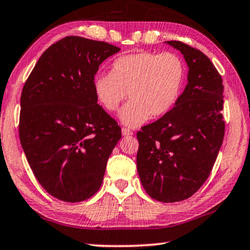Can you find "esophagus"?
Returning a JSON list of instances; mask_svg holds the SVG:
<instances>
[{
	"label": "esophagus",
	"instance_id": "34e87169",
	"mask_svg": "<svg viewBox=\"0 0 250 250\" xmlns=\"http://www.w3.org/2000/svg\"><path fill=\"white\" fill-rule=\"evenodd\" d=\"M122 135L123 136H130V135H133V133L127 128H122Z\"/></svg>",
	"mask_w": 250,
	"mask_h": 250
}]
</instances>
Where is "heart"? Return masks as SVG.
<instances>
[{
	"mask_svg": "<svg viewBox=\"0 0 250 250\" xmlns=\"http://www.w3.org/2000/svg\"><path fill=\"white\" fill-rule=\"evenodd\" d=\"M186 79L183 59L174 53L140 51L113 62L110 73L95 76L96 101L108 113L119 109L125 96L130 101L120 113L122 125L136 128L170 112L178 101Z\"/></svg>",
	"mask_w": 250,
	"mask_h": 250,
	"instance_id": "b5f03b06",
	"label": "heart"
}]
</instances>
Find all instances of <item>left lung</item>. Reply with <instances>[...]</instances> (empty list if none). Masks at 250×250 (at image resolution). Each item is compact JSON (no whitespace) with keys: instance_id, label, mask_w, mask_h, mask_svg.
I'll return each instance as SVG.
<instances>
[{"instance_id":"left-lung-1","label":"left lung","mask_w":250,"mask_h":250,"mask_svg":"<svg viewBox=\"0 0 250 250\" xmlns=\"http://www.w3.org/2000/svg\"><path fill=\"white\" fill-rule=\"evenodd\" d=\"M188 64V85L170 112L137 133V172L155 200L190 198L211 173L225 135L224 85L212 62L178 41L165 42Z\"/></svg>"}]
</instances>
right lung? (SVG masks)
<instances>
[{"mask_svg": "<svg viewBox=\"0 0 250 250\" xmlns=\"http://www.w3.org/2000/svg\"><path fill=\"white\" fill-rule=\"evenodd\" d=\"M120 47L68 36L35 65L21 95L20 140L32 172L57 199L78 203L100 188L121 128L96 101L99 66Z\"/></svg>", "mask_w": 250, "mask_h": 250, "instance_id": "add662e5", "label": "right lung"}]
</instances>
